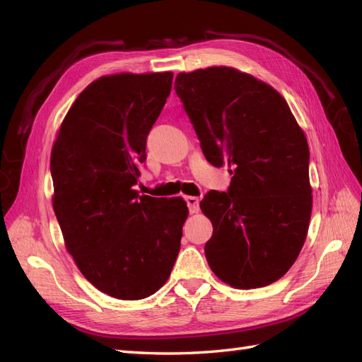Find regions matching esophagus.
<instances>
[{
    "label": "esophagus",
    "instance_id": "esophagus-1",
    "mask_svg": "<svg viewBox=\"0 0 362 362\" xmlns=\"http://www.w3.org/2000/svg\"><path fill=\"white\" fill-rule=\"evenodd\" d=\"M185 204H187L190 213L199 211V199L194 198V196H185Z\"/></svg>",
    "mask_w": 362,
    "mask_h": 362
}]
</instances>
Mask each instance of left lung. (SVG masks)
<instances>
[{
	"instance_id": "left-lung-1",
	"label": "left lung",
	"mask_w": 362,
	"mask_h": 362,
	"mask_svg": "<svg viewBox=\"0 0 362 362\" xmlns=\"http://www.w3.org/2000/svg\"><path fill=\"white\" fill-rule=\"evenodd\" d=\"M175 92L208 163L233 170L201 201L213 223L205 257L218 279L258 288L286 275L308 233L310 148L286 100L233 68L180 74Z\"/></svg>"
}]
</instances>
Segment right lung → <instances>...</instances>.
Segmentation results:
<instances>
[{"label":"right lung","mask_w":362,"mask_h":362,"mask_svg":"<svg viewBox=\"0 0 362 362\" xmlns=\"http://www.w3.org/2000/svg\"><path fill=\"white\" fill-rule=\"evenodd\" d=\"M172 80V72L101 76L72 104L51 152L66 249L84 278L116 299L154 294L180 252L187 205L134 190Z\"/></svg>","instance_id":"add662e5"}]
</instances>
